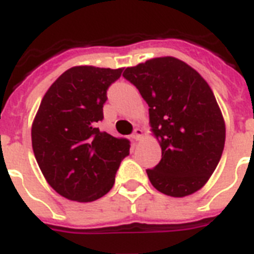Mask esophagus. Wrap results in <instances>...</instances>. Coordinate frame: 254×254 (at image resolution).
<instances>
[{"label":"esophagus","instance_id":"1","mask_svg":"<svg viewBox=\"0 0 254 254\" xmlns=\"http://www.w3.org/2000/svg\"><path fill=\"white\" fill-rule=\"evenodd\" d=\"M142 134H144V133H142V130H141L140 127H137V129H134V131H133V134H131V138H133V140H135V141H138L141 137H142Z\"/></svg>","mask_w":254,"mask_h":254}]
</instances>
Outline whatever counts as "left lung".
<instances>
[{"mask_svg": "<svg viewBox=\"0 0 254 254\" xmlns=\"http://www.w3.org/2000/svg\"><path fill=\"white\" fill-rule=\"evenodd\" d=\"M124 77L149 106V121L161 145V161L146 169L166 196L185 197L204 187L220 162L225 123L208 82L174 57L127 67Z\"/></svg>", "mask_w": 254, "mask_h": 254, "instance_id": "obj_1", "label": "left lung"}]
</instances>
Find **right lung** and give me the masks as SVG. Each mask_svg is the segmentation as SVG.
Returning a JSON list of instances; mask_svg holds the SVG:
<instances>
[{
	"instance_id": "obj_1",
	"label": "right lung",
	"mask_w": 254,
	"mask_h": 254,
	"mask_svg": "<svg viewBox=\"0 0 254 254\" xmlns=\"http://www.w3.org/2000/svg\"><path fill=\"white\" fill-rule=\"evenodd\" d=\"M123 69L74 66L54 81L32 127L37 164L58 194L90 202L113 188L130 141L98 129L106 92Z\"/></svg>"
}]
</instances>
